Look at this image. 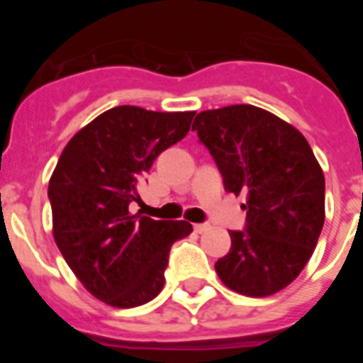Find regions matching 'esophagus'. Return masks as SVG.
Returning a JSON list of instances; mask_svg holds the SVG:
<instances>
[{
  "mask_svg": "<svg viewBox=\"0 0 363 363\" xmlns=\"http://www.w3.org/2000/svg\"><path fill=\"white\" fill-rule=\"evenodd\" d=\"M209 229H211L209 223H196V225H194V230H196V233H205V230H209Z\"/></svg>",
  "mask_w": 363,
  "mask_h": 363,
  "instance_id": "esophagus-1",
  "label": "esophagus"
}]
</instances>
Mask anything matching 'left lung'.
I'll return each mask as SVG.
<instances>
[{
  "mask_svg": "<svg viewBox=\"0 0 363 363\" xmlns=\"http://www.w3.org/2000/svg\"><path fill=\"white\" fill-rule=\"evenodd\" d=\"M192 130L225 191L245 196V229L229 233L218 277L245 296L278 293L306 267L325 220V179L313 149L293 125L255 105L200 112Z\"/></svg>",
  "mask_w": 363,
  "mask_h": 363,
  "instance_id": "left-lung-1",
  "label": "left lung"
}]
</instances>
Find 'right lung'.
<instances>
[{
  "mask_svg": "<svg viewBox=\"0 0 363 363\" xmlns=\"http://www.w3.org/2000/svg\"><path fill=\"white\" fill-rule=\"evenodd\" d=\"M194 114L114 107L74 134L57 160L49 184L54 240L85 289L108 306L129 309L158 296L172 243L192 233L189 221L130 214L129 205Z\"/></svg>",
  "mask_w": 363,
  "mask_h": 363,
  "instance_id": "obj_1",
  "label": "right lung"
}]
</instances>
